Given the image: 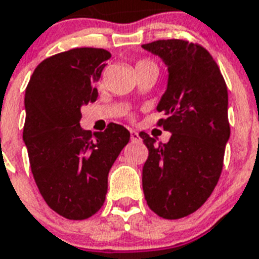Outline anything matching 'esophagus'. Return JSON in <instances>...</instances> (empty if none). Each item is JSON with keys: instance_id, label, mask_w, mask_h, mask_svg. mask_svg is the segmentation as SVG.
Masks as SVG:
<instances>
[{"instance_id": "34e87169", "label": "esophagus", "mask_w": 259, "mask_h": 259, "mask_svg": "<svg viewBox=\"0 0 259 259\" xmlns=\"http://www.w3.org/2000/svg\"><path fill=\"white\" fill-rule=\"evenodd\" d=\"M131 140L132 142H139V140H140V135L138 134V132L136 131H134V130H131Z\"/></svg>"}]
</instances>
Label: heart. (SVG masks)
Instances as JSON below:
<instances>
[{
	"mask_svg": "<svg viewBox=\"0 0 259 259\" xmlns=\"http://www.w3.org/2000/svg\"><path fill=\"white\" fill-rule=\"evenodd\" d=\"M148 66H155V67H156L155 63H153L152 61H148V59H142V61H139L138 63H136V68L148 67Z\"/></svg>",
	"mask_w": 259,
	"mask_h": 259,
	"instance_id": "1",
	"label": "heart"
}]
</instances>
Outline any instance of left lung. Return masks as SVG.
Masks as SVG:
<instances>
[{"mask_svg": "<svg viewBox=\"0 0 259 259\" xmlns=\"http://www.w3.org/2000/svg\"><path fill=\"white\" fill-rule=\"evenodd\" d=\"M168 66V86L157 121L169 131L166 144L142 134L148 148L143 166L147 204L166 220L183 219L209 198L221 176L229 140L228 87L220 67L201 45L160 39L143 45Z\"/></svg>", "mask_w": 259, "mask_h": 259, "instance_id": "left-lung-1", "label": "left lung"}]
</instances>
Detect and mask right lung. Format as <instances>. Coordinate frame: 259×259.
Returning a JSON list of instances; mask_svg holds the SVG:
<instances>
[{
  "label": "right lung",
  "instance_id": "right-lung-1",
  "mask_svg": "<svg viewBox=\"0 0 259 259\" xmlns=\"http://www.w3.org/2000/svg\"><path fill=\"white\" fill-rule=\"evenodd\" d=\"M110 58L95 48L46 58L25 91L23 142L31 173L46 204L67 220H86L103 206L108 172L130 142L120 124L93 135L79 123L82 106L98 98L94 83Z\"/></svg>",
  "mask_w": 259,
  "mask_h": 259
}]
</instances>
